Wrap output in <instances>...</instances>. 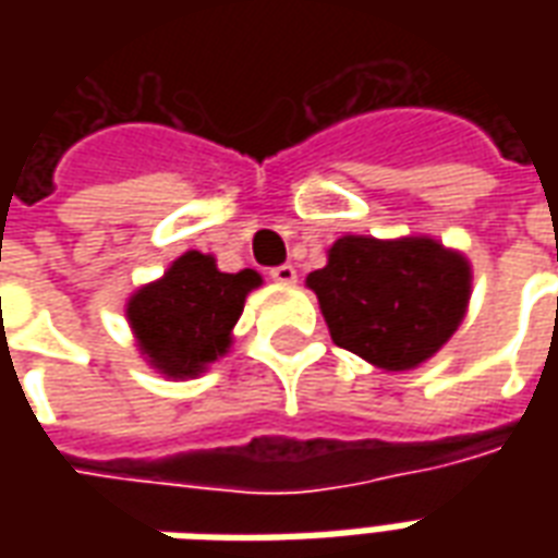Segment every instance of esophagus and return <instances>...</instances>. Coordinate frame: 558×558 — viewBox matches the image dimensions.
Here are the masks:
<instances>
[{"instance_id":"34e87169","label":"esophagus","mask_w":558,"mask_h":558,"mask_svg":"<svg viewBox=\"0 0 558 558\" xmlns=\"http://www.w3.org/2000/svg\"><path fill=\"white\" fill-rule=\"evenodd\" d=\"M268 278L278 280V283H295V268L290 263H283V266H275L268 271Z\"/></svg>"}]
</instances>
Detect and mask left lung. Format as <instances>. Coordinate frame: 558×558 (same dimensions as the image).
I'll return each instance as SVG.
<instances>
[{
    "instance_id": "obj_1",
    "label": "left lung",
    "mask_w": 558,
    "mask_h": 558,
    "mask_svg": "<svg viewBox=\"0 0 558 558\" xmlns=\"http://www.w3.org/2000/svg\"><path fill=\"white\" fill-rule=\"evenodd\" d=\"M469 263L433 239L343 235L307 275L331 340L386 371L427 362L460 326Z\"/></svg>"
}]
</instances>
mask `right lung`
Listing matches in <instances>:
<instances>
[{
    "label": "right lung",
    "mask_w": 558,
    "mask_h": 558,
    "mask_svg": "<svg viewBox=\"0 0 558 558\" xmlns=\"http://www.w3.org/2000/svg\"><path fill=\"white\" fill-rule=\"evenodd\" d=\"M259 283L254 268L227 275L211 256L187 251L128 304L140 350L167 376H196L227 352L244 295Z\"/></svg>",
    "instance_id": "right-lung-1"
}]
</instances>
